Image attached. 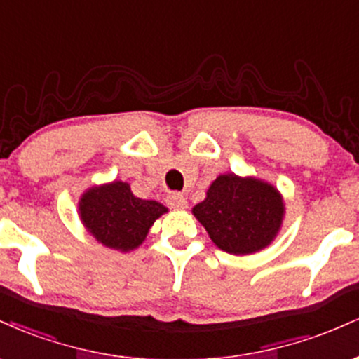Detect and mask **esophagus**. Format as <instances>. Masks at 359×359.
<instances>
[{
  "mask_svg": "<svg viewBox=\"0 0 359 359\" xmlns=\"http://www.w3.org/2000/svg\"><path fill=\"white\" fill-rule=\"evenodd\" d=\"M167 204L172 209H185L187 208V199L180 192H170L167 196Z\"/></svg>",
  "mask_w": 359,
  "mask_h": 359,
  "instance_id": "1",
  "label": "esophagus"
}]
</instances>
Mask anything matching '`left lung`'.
<instances>
[{
	"instance_id": "left-lung-1",
	"label": "left lung",
	"mask_w": 359,
	"mask_h": 359,
	"mask_svg": "<svg viewBox=\"0 0 359 359\" xmlns=\"http://www.w3.org/2000/svg\"><path fill=\"white\" fill-rule=\"evenodd\" d=\"M192 214L217 248L251 255L270 245L282 226L285 204L273 185L255 177L219 175Z\"/></svg>"
}]
</instances>
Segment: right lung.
Segmentation results:
<instances>
[{"mask_svg": "<svg viewBox=\"0 0 359 359\" xmlns=\"http://www.w3.org/2000/svg\"><path fill=\"white\" fill-rule=\"evenodd\" d=\"M165 212V205L133 196L130 184L121 180L90 187L79 201L86 229L106 248L123 253L138 248L154 222Z\"/></svg>", "mask_w": 359, "mask_h": 359, "instance_id": "1", "label": "right lung"}]
</instances>
